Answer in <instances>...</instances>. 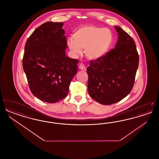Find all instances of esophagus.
I'll use <instances>...</instances> for the list:
<instances>
[{"label": "esophagus", "instance_id": "34e87169", "mask_svg": "<svg viewBox=\"0 0 159 159\" xmlns=\"http://www.w3.org/2000/svg\"><path fill=\"white\" fill-rule=\"evenodd\" d=\"M79 68H80V70H84V71H85V70H86V68L85 66L83 64V63H80V65H79Z\"/></svg>", "mask_w": 159, "mask_h": 159}]
</instances>
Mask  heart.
<instances>
[{
	"label": "heart",
	"instance_id": "b5f03b06",
	"mask_svg": "<svg viewBox=\"0 0 159 159\" xmlns=\"http://www.w3.org/2000/svg\"><path fill=\"white\" fill-rule=\"evenodd\" d=\"M73 39L68 40V46L73 53L78 54L81 49H84L88 58L96 60L108 53L113 43L114 37L108 29L87 25L76 30Z\"/></svg>",
	"mask_w": 159,
	"mask_h": 159
}]
</instances>
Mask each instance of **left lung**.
Here are the masks:
<instances>
[{"instance_id": "left-lung-1", "label": "left lung", "mask_w": 159, "mask_h": 159, "mask_svg": "<svg viewBox=\"0 0 159 159\" xmlns=\"http://www.w3.org/2000/svg\"><path fill=\"white\" fill-rule=\"evenodd\" d=\"M115 29L119 35L115 48L104 57L91 61L87 68L89 94L103 105L116 103L128 95L139 64L134 39L120 27L115 26Z\"/></svg>"}]
</instances>
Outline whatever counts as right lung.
<instances>
[{
    "label": "right lung",
    "instance_id": "obj_1",
    "mask_svg": "<svg viewBox=\"0 0 159 159\" xmlns=\"http://www.w3.org/2000/svg\"><path fill=\"white\" fill-rule=\"evenodd\" d=\"M62 23L48 21L28 38L23 67L31 92L42 101L55 103L67 96L79 60L66 56Z\"/></svg>",
    "mask_w": 159,
    "mask_h": 159
}]
</instances>
